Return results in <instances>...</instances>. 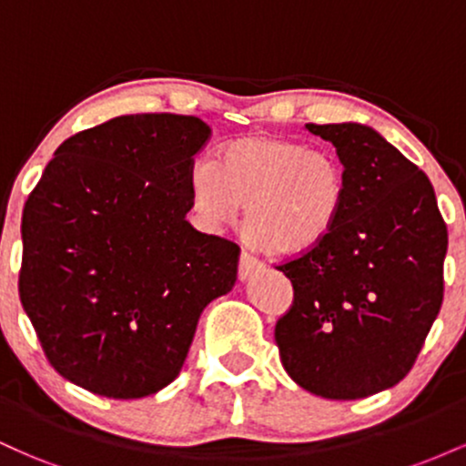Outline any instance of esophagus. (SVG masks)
Segmentation results:
<instances>
[{"label": "esophagus", "mask_w": 466, "mask_h": 466, "mask_svg": "<svg viewBox=\"0 0 466 466\" xmlns=\"http://www.w3.org/2000/svg\"><path fill=\"white\" fill-rule=\"evenodd\" d=\"M263 263H260L258 258H254V256L248 254V251H240V258H238V278L240 280H248V278L254 274V271H258Z\"/></svg>", "instance_id": "esophagus-1"}]
</instances>
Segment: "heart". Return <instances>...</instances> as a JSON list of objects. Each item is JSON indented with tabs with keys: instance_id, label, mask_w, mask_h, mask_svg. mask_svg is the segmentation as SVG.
<instances>
[{
	"instance_id": "heart-1",
	"label": "heart",
	"mask_w": 466,
	"mask_h": 466,
	"mask_svg": "<svg viewBox=\"0 0 466 466\" xmlns=\"http://www.w3.org/2000/svg\"><path fill=\"white\" fill-rule=\"evenodd\" d=\"M192 210L203 228H243L258 248L293 256L318 248L333 232L346 203V170L335 155L280 136L228 142L217 162L190 170Z\"/></svg>"
}]
</instances>
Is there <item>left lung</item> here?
I'll return each mask as SVG.
<instances>
[{
  "mask_svg": "<svg viewBox=\"0 0 466 466\" xmlns=\"http://www.w3.org/2000/svg\"><path fill=\"white\" fill-rule=\"evenodd\" d=\"M346 170V203L318 248L278 269L293 307L278 319L282 366L324 399L355 400L397 386L442 304L447 226L416 164L372 127L307 125Z\"/></svg>",
  "mask_w": 466,
  "mask_h": 466,
  "instance_id": "1",
  "label": "left lung"
}]
</instances>
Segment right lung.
Segmentation results:
<instances>
[{
	"label": "right lung",
	"instance_id": "obj_1",
	"mask_svg": "<svg viewBox=\"0 0 466 466\" xmlns=\"http://www.w3.org/2000/svg\"><path fill=\"white\" fill-rule=\"evenodd\" d=\"M195 116H120L67 137L21 217L19 296L55 370L106 399L173 383L238 245L195 229Z\"/></svg>",
	"mask_w": 466,
	"mask_h": 466
}]
</instances>
